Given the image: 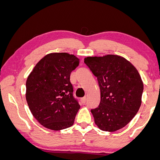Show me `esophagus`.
Listing matches in <instances>:
<instances>
[{
	"label": "esophagus",
	"instance_id": "obj_1",
	"mask_svg": "<svg viewBox=\"0 0 160 160\" xmlns=\"http://www.w3.org/2000/svg\"><path fill=\"white\" fill-rule=\"evenodd\" d=\"M81 101H82V102L83 104H84L85 102H86V101H87V98L86 97L82 98V99H81Z\"/></svg>",
	"mask_w": 160,
	"mask_h": 160
}]
</instances>
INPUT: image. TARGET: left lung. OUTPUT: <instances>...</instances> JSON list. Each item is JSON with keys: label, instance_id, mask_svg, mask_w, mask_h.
Wrapping results in <instances>:
<instances>
[{"label": "left lung", "instance_id": "obj_1", "mask_svg": "<svg viewBox=\"0 0 160 160\" xmlns=\"http://www.w3.org/2000/svg\"><path fill=\"white\" fill-rule=\"evenodd\" d=\"M84 62L98 78L100 102L92 109L100 130L114 132L135 117L142 102L143 83L134 65L123 57H87Z\"/></svg>", "mask_w": 160, "mask_h": 160}]
</instances>
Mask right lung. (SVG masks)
Instances as JSON below:
<instances>
[{
	"mask_svg": "<svg viewBox=\"0 0 160 160\" xmlns=\"http://www.w3.org/2000/svg\"><path fill=\"white\" fill-rule=\"evenodd\" d=\"M78 62L74 54L49 53L28 76L26 100L32 116L44 128L58 131L73 124L80 105L73 96L70 75Z\"/></svg>",
	"mask_w": 160,
	"mask_h": 160,
	"instance_id": "right-lung-1",
	"label": "right lung"
}]
</instances>
